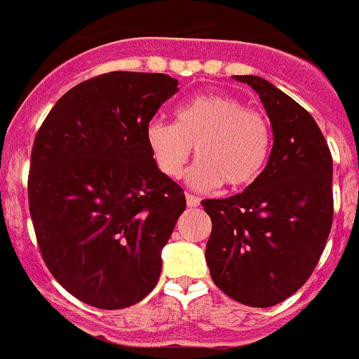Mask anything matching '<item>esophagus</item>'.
I'll list each match as a JSON object with an SVG mask.
<instances>
[{
  "label": "esophagus",
  "mask_w": 359,
  "mask_h": 359,
  "mask_svg": "<svg viewBox=\"0 0 359 359\" xmlns=\"http://www.w3.org/2000/svg\"><path fill=\"white\" fill-rule=\"evenodd\" d=\"M199 203H201V199H199L198 196L187 194V205H189V207H199Z\"/></svg>",
  "instance_id": "esophagus-1"
}]
</instances>
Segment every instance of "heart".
Segmentation results:
<instances>
[{"label": "heart", "instance_id": "obj_1", "mask_svg": "<svg viewBox=\"0 0 359 359\" xmlns=\"http://www.w3.org/2000/svg\"><path fill=\"white\" fill-rule=\"evenodd\" d=\"M145 140L165 176H180L196 145L199 160L187 174L190 185L210 190L226 183L241 189L264 169L271 129L261 111L250 109L233 95L214 91L180 104L174 123H149Z\"/></svg>", "mask_w": 359, "mask_h": 359}]
</instances>
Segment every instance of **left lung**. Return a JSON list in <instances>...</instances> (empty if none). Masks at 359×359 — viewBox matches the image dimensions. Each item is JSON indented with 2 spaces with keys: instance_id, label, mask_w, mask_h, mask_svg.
<instances>
[{
  "instance_id": "left-lung-1",
  "label": "left lung",
  "mask_w": 359,
  "mask_h": 359,
  "mask_svg": "<svg viewBox=\"0 0 359 359\" xmlns=\"http://www.w3.org/2000/svg\"><path fill=\"white\" fill-rule=\"evenodd\" d=\"M236 81L259 93L273 131L264 170L241 194L205 199L212 219L207 264L228 297L269 307L298 291L318 264L332 224V158L315 118L255 75Z\"/></svg>"
}]
</instances>
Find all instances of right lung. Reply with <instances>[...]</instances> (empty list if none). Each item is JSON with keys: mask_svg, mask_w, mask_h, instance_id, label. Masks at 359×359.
Segmentation results:
<instances>
[{"mask_svg": "<svg viewBox=\"0 0 359 359\" xmlns=\"http://www.w3.org/2000/svg\"><path fill=\"white\" fill-rule=\"evenodd\" d=\"M176 91L163 73H104L62 95L34 140L28 205L41 255L68 293L98 309L154 290L187 207L145 140Z\"/></svg>", "mask_w": 359, "mask_h": 359, "instance_id": "obj_1", "label": "right lung"}]
</instances>
